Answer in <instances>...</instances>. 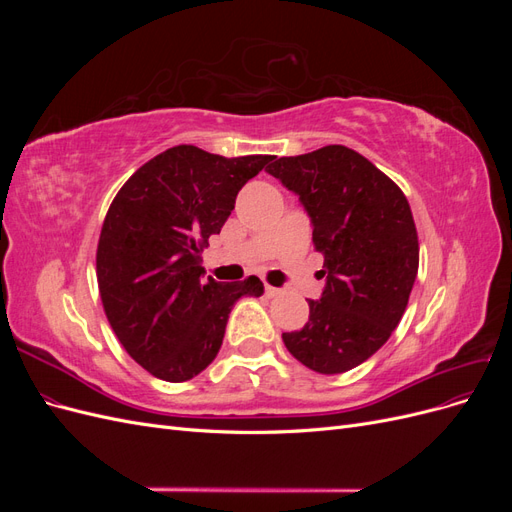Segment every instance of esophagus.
Listing matches in <instances>:
<instances>
[{
  "label": "esophagus",
  "mask_w": 512,
  "mask_h": 512,
  "mask_svg": "<svg viewBox=\"0 0 512 512\" xmlns=\"http://www.w3.org/2000/svg\"><path fill=\"white\" fill-rule=\"evenodd\" d=\"M265 294H267V297L269 299H273V297H277V294H282V290L280 288H275V286H265Z\"/></svg>",
  "instance_id": "34e87169"
}]
</instances>
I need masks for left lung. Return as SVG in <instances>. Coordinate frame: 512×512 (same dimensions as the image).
<instances>
[{"label": "left lung", "mask_w": 512, "mask_h": 512, "mask_svg": "<svg viewBox=\"0 0 512 512\" xmlns=\"http://www.w3.org/2000/svg\"><path fill=\"white\" fill-rule=\"evenodd\" d=\"M299 196L324 256L327 286L309 299L288 352L318 374H344L380 350L406 312L418 271V237L408 198L361 153L327 145L267 166Z\"/></svg>", "instance_id": "left-lung-1"}]
</instances>
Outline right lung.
Here are the masks:
<instances>
[{
	"mask_svg": "<svg viewBox=\"0 0 512 512\" xmlns=\"http://www.w3.org/2000/svg\"><path fill=\"white\" fill-rule=\"evenodd\" d=\"M273 156L224 158L170 147L123 183L102 224L96 273L108 322L151 376L185 382L220 352L232 305L260 297L256 275L205 280L203 250L243 185Z\"/></svg>",
	"mask_w": 512,
	"mask_h": 512,
	"instance_id": "add662e5",
	"label": "right lung"
}]
</instances>
